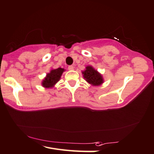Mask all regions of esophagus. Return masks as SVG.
Here are the masks:
<instances>
[{"instance_id":"obj_1","label":"esophagus","mask_w":154,"mask_h":154,"mask_svg":"<svg viewBox=\"0 0 154 154\" xmlns=\"http://www.w3.org/2000/svg\"><path fill=\"white\" fill-rule=\"evenodd\" d=\"M68 69L70 70V71H72V70L74 69V66L72 65H70L68 66Z\"/></svg>"}]
</instances>
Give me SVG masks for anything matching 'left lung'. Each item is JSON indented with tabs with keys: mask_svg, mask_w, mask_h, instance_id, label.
Returning <instances> with one entry per match:
<instances>
[{
	"mask_svg": "<svg viewBox=\"0 0 154 154\" xmlns=\"http://www.w3.org/2000/svg\"><path fill=\"white\" fill-rule=\"evenodd\" d=\"M82 73L83 74V77L90 84L100 85L103 83L102 75L91 66H87L85 71H83Z\"/></svg>",
	"mask_w": 154,
	"mask_h": 154,
	"instance_id": "1",
	"label": "left lung"
}]
</instances>
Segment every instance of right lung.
Segmentation results:
<instances>
[{"instance_id":"add662e5","label":"right lung","mask_w":154,"mask_h":154,"mask_svg":"<svg viewBox=\"0 0 154 154\" xmlns=\"http://www.w3.org/2000/svg\"><path fill=\"white\" fill-rule=\"evenodd\" d=\"M64 71L65 70L62 68L52 70L50 72L47 74L46 77L42 82V85L44 88H52L59 81Z\"/></svg>"}]
</instances>
